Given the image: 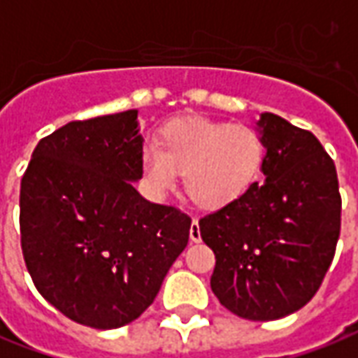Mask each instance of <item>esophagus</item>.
<instances>
[{"label": "esophagus", "instance_id": "obj_1", "mask_svg": "<svg viewBox=\"0 0 358 358\" xmlns=\"http://www.w3.org/2000/svg\"><path fill=\"white\" fill-rule=\"evenodd\" d=\"M189 238H192V242H199V240H201V232H199L197 219H194V221H192V227H189Z\"/></svg>", "mask_w": 358, "mask_h": 358}]
</instances>
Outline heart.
Instances as JSON below:
<instances>
[{
	"label": "heart",
	"instance_id": "1",
	"mask_svg": "<svg viewBox=\"0 0 358 358\" xmlns=\"http://www.w3.org/2000/svg\"><path fill=\"white\" fill-rule=\"evenodd\" d=\"M264 139L254 127L207 118L174 120L162 127L159 147L143 153L147 182L164 192L182 172L184 194L199 207H219L240 197L259 176Z\"/></svg>",
	"mask_w": 358,
	"mask_h": 358
}]
</instances>
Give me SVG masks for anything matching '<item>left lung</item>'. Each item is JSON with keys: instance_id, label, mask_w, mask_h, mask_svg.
I'll return each instance as SVG.
<instances>
[{"instance_id": "1", "label": "left lung", "mask_w": 358, "mask_h": 358, "mask_svg": "<svg viewBox=\"0 0 358 358\" xmlns=\"http://www.w3.org/2000/svg\"><path fill=\"white\" fill-rule=\"evenodd\" d=\"M266 184L199 219L213 250L211 289L240 318L269 322L318 292L341 232L336 164L314 134L271 112L259 120Z\"/></svg>"}]
</instances>
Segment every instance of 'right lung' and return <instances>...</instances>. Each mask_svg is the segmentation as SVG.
<instances>
[{"label":"right lung","instance_id":"obj_1","mask_svg":"<svg viewBox=\"0 0 358 358\" xmlns=\"http://www.w3.org/2000/svg\"><path fill=\"white\" fill-rule=\"evenodd\" d=\"M137 110L75 120L42 137L21 180V248L38 292L94 329L122 327L153 304L184 252L192 219L151 203Z\"/></svg>","mask_w":358,"mask_h":358}]
</instances>
